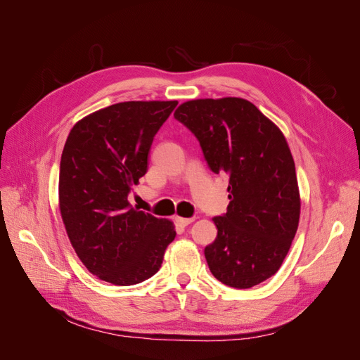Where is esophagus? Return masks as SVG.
Here are the masks:
<instances>
[{
	"label": "esophagus",
	"instance_id": "esophagus-1",
	"mask_svg": "<svg viewBox=\"0 0 360 360\" xmlns=\"http://www.w3.org/2000/svg\"><path fill=\"white\" fill-rule=\"evenodd\" d=\"M195 219L193 217H176V222L181 226H188L189 224H192Z\"/></svg>",
	"mask_w": 360,
	"mask_h": 360
}]
</instances>
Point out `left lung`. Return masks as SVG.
<instances>
[{"instance_id":"obj_1","label":"left lung","mask_w":360,"mask_h":360,"mask_svg":"<svg viewBox=\"0 0 360 360\" xmlns=\"http://www.w3.org/2000/svg\"><path fill=\"white\" fill-rule=\"evenodd\" d=\"M174 117L198 139L209 168L226 172V213L214 216V242L204 255L212 275L233 288L274 276L297 231L296 167L281 130L238 97L183 103Z\"/></svg>"}]
</instances>
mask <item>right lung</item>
I'll use <instances>...</instances> for the list:
<instances>
[{"mask_svg":"<svg viewBox=\"0 0 360 360\" xmlns=\"http://www.w3.org/2000/svg\"><path fill=\"white\" fill-rule=\"evenodd\" d=\"M179 102H122L76 123L60 162V212L90 274L135 285L160 269L176 231L127 197L148 168L155 135Z\"/></svg>","mask_w":360,"mask_h":360,"instance_id":"right-lung-1","label":"right lung"}]
</instances>
